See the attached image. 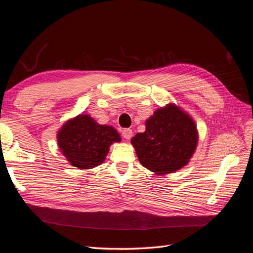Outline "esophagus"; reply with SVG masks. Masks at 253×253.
I'll return each instance as SVG.
<instances>
[{
  "mask_svg": "<svg viewBox=\"0 0 253 253\" xmlns=\"http://www.w3.org/2000/svg\"><path fill=\"white\" fill-rule=\"evenodd\" d=\"M132 134H133V132H132V130L131 129H129V128H127V129H124V130L122 131V135L124 136V138L126 139V140H129V139H131V136H132Z\"/></svg>",
  "mask_w": 253,
  "mask_h": 253,
  "instance_id": "34e87169",
  "label": "esophagus"
}]
</instances>
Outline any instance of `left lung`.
I'll use <instances>...</instances> for the list:
<instances>
[{
    "label": "left lung",
    "instance_id": "left-lung-1",
    "mask_svg": "<svg viewBox=\"0 0 253 253\" xmlns=\"http://www.w3.org/2000/svg\"><path fill=\"white\" fill-rule=\"evenodd\" d=\"M145 125V131L131 139L144 168L167 175L187 165L198 143L197 126L189 113L170 103L157 109Z\"/></svg>",
    "mask_w": 253,
    "mask_h": 253
}]
</instances>
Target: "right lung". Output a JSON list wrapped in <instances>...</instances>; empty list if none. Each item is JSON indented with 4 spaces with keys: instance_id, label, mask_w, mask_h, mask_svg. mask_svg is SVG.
<instances>
[{
    "instance_id": "right-lung-1",
    "label": "right lung",
    "mask_w": 253,
    "mask_h": 253,
    "mask_svg": "<svg viewBox=\"0 0 253 253\" xmlns=\"http://www.w3.org/2000/svg\"><path fill=\"white\" fill-rule=\"evenodd\" d=\"M61 154L71 165L90 169L106 159L111 144L121 142L117 129L100 125L89 114H79L67 121L57 132Z\"/></svg>"
}]
</instances>
